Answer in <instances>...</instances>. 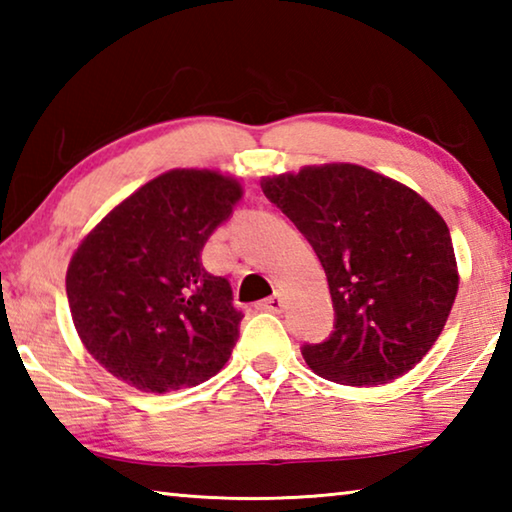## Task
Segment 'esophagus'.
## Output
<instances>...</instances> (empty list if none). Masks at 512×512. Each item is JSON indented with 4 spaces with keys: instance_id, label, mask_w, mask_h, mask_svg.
Wrapping results in <instances>:
<instances>
[{
    "instance_id": "obj_1",
    "label": "esophagus",
    "mask_w": 512,
    "mask_h": 512,
    "mask_svg": "<svg viewBox=\"0 0 512 512\" xmlns=\"http://www.w3.org/2000/svg\"><path fill=\"white\" fill-rule=\"evenodd\" d=\"M282 307H284L282 293H273L271 298H266V300H262V302H259V305H257V309L273 311V314H277V311H282Z\"/></svg>"
}]
</instances>
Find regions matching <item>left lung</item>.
Segmentation results:
<instances>
[{
  "mask_svg": "<svg viewBox=\"0 0 512 512\" xmlns=\"http://www.w3.org/2000/svg\"><path fill=\"white\" fill-rule=\"evenodd\" d=\"M325 268L332 334L305 343L316 375L348 386L388 384L443 332L458 273L449 228L413 189L359 164H325L262 180Z\"/></svg>",
  "mask_w": 512,
  "mask_h": 512,
  "instance_id": "left-lung-1",
  "label": "left lung"
}]
</instances>
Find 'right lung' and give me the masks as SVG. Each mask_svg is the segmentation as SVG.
<instances>
[{
  "label": "right lung",
  "instance_id": "1",
  "mask_svg": "<svg viewBox=\"0 0 512 512\" xmlns=\"http://www.w3.org/2000/svg\"><path fill=\"white\" fill-rule=\"evenodd\" d=\"M241 198L216 171H169L117 205L76 250L67 300L81 341L112 377L169 393L214 377L244 314L201 253Z\"/></svg>",
  "mask_w": 512,
  "mask_h": 512
}]
</instances>
